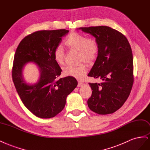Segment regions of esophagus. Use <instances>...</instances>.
<instances>
[{
  "mask_svg": "<svg viewBox=\"0 0 150 150\" xmlns=\"http://www.w3.org/2000/svg\"><path fill=\"white\" fill-rule=\"evenodd\" d=\"M83 84H84V83L83 81H79V83H78V86H83Z\"/></svg>",
  "mask_w": 150,
  "mask_h": 150,
  "instance_id": "34e87169",
  "label": "esophagus"
}]
</instances>
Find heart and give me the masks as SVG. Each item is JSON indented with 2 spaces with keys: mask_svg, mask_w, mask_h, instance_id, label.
I'll return each instance as SVG.
<instances>
[{
  "mask_svg": "<svg viewBox=\"0 0 150 150\" xmlns=\"http://www.w3.org/2000/svg\"><path fill=\"white\" fill-rule=\"evenodd\" d=\"M65 45L71 50L79 51V61L92 64L99 53L98 43L94 38L88 37L78 32H71L67 36L64 42ZM55 61L59 65L64 62L65 54L61 46H57L53 52ZM86 72V66L81 64L78 66H67L63 70V74L66 76L74 77L77 79H83Z\"/></svg>",
  "mask_w": 150,
  "mask_h": 150,
  "instance_id": "b5f03b06",
  "label": "heart"
}]
</instances>
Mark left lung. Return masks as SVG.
Masks as SVG:
<instances>
[{
  "mask_svg": "<svg viewBox=\"0 0 150 150\" xmlns=\"http://www.w3.org/2000/svg\"><path fill=\"white\" fill-rule=\"evenodd\" d=\"M95 37L99 53L88 76L100 79L89 83L92 90L89 108L99 115L113 113L122 107L133 86V60L128 40L122 33L107 26L80 27Z\"/></svg>",
  "mask_w": 150,
  "mask_h": 150,
  "instance_id": "obj_1",
  "label": "left lung"
}]
</instances>
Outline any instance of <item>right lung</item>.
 Returning a JSON list of instances; mask_svg holds the SVG:
<instances>
[{
    "label": "right lung",
    "instance_id": "obj_1",
    "mask_svg": "<svg viewBox=\"0 0 150 150\" xmlns=\"http://www.w3.org/2000/svg\"><path fill=\"white\" fill-rule=\"evenodd\" d=\"M69 31L65 29L40 30L24 37L14 55L12 76L17 93L25 107L36 117L50 118L64 108L66 98L77 86L74 77L58 79L62 69L55 61L53 52ZM33 61L38 66L41 76L36 84L24 81L22 69Z\"/></svg>",
    "mask_w": 150,
    "mask_h": 150
}]
</instances>
